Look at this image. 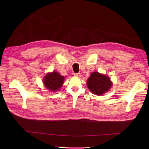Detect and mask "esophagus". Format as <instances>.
Here are the masks:
<instances>
[{
  "mask_svg": "<svg viewBox=\"0 0 149 149\" xmlns=\"http://www.w3.org/2000/svg\"><path fill=\"white\" fill-rule=\"evenodd\" d=\"M74 76L76 77H81V74L80 73H76V74H74Z\"/></svg>",
  "mask_w": 149,
  "mask_h": 149,
  "instance_id": "34e87169",
  "label": "esophagus"
}]
</instances>
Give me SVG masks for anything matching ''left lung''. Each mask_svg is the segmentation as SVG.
I'll list each match as a JSON object with an SVG mask.
<instances>
[{
  "mask_svg": "<svg viewBox=\"0 0 149 149\" xmlns=\"http://www.w3.org/2000/svg\"><path fill=\"white\" fill-rule=\"evenodd\" d=\"M112 86V82L107 75L94 72L87 80V86L93 94L100 95L105 93Z\"/></svg>",
  "mask_w": 149,
  "mask_h": 149,
  "instance_id": "left-lung-1",
  "label": "left lung"
}]
</instances>
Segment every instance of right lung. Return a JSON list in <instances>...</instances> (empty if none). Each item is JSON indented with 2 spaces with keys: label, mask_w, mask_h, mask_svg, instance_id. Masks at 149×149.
<instances>
[{
  "label": "right lung",
  "mask_w": 149,
  "mask_h": 149,
  "mask_svg": "<svg viewBox=\"0 0 149 149\" xmlns=\"http://www.w3.org/2000/svg\"><path fill=\"white\" fill-rule=\"evenodd\" d=\"M65 77L60 75L58 72L54 71L48 73L43 77V82L45 86L50 91H58L63 86Z\"/></svg>",
  "instance_id": "obj_1"
}]
</instances>
